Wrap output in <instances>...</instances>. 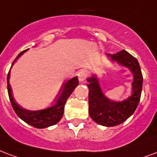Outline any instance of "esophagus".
I'll list each match as a JSON object with an SVG mask.
<instances>
[{
  "instance_id": "obj_1",
  "label": "esophagus",
  "mask_w": 157,
  "mask_h": 157,
  "mask_svg": "<svg viewBox=\"0 0 157 157\" xmlns=\"http://www.w3.org/2000/svg\"><path fill=\"white\" fill-rule=\"evenodd\" d=\"M88 72L86 70H82L78 72V79L80 82H84L86 79L87 78Z\"/></svg>"
}]
</instances>
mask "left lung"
Wrapping results in <instances>:
<instances>
[{
	"instance_id": "left-lung-1",
	"label": "left lung",
	"mask_w": 157,
	"mask_h": 157,
	"mask_svg": "<svg viewBox=\"0 0 157 157\" xmlns=\"http://www.w3.org/2000/svg\"><path fill=\"white\" fill-rule=\"evenodd\" d=\"M107 56L112 61L128 67L134 75L132 96L121 102L111 101L104 96L96 76L87 79L90 83L88 88L90 118L101 126H115L124 122L136 111L140 99L143 77L138 61L126 51L122 50L117 54Z\"/></svg>"
}]
</instances>
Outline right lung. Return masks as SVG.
<instances>
[{"label": "right lung", "instance_id": "1", "mask_svg": "<svg viewBox=\"0 0 157 157\" xmlns=\"http://www.w3.org/2000/svg\"><path fill=\"white\" fill-rule=\"evenodd\" d=\"M25 52H26V50L21 52L17 56V57L15 59L12 65ZM9 78H10V71L8 72L7 75V90L10 103H11L14 111L17 113V116L25 122L34 126L36 128L39 129L46 128L48 126H53L60 121L61 117L63 116L64 107H65V104H66L68 97L71 96V94L72 93L73 90H75V88L79 84L77 76L73 77L69 81H67L66 83H64L61 95L58 97L56 103L53 106L46 108L44 110H40V111H31L21 107L14 100L12 93H11V88H10V83H9Z\"/></svg>", "mask_w": 157, "mask_h": 157}]
</instances>
